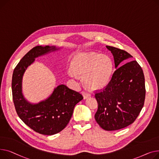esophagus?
Returning a JSON list of instances; mask_svg holds the SVG:
<instances>
[{"mask_svg":"<svg viewBox=\"0 0 159 159\" xmlns=\"http://www.w3.org/2000/svg\"><path fill=\"white\" fill-rule=\"evenodd\" d=\"M81 94H82L84 99H87V98H89L90 96V94H89V93H88L87 92H85V91H83L81 92Z\"/></svg>","mask_w":159,"mask_h":159,"instance_id":"1","label":"esophagus"}]
</instances>
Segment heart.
<instances>
[{"instance_id": "heart-1", "label": "heart", "mask_w": 159, "mask_h": 159, "mask_svg": "<svg viewBox=\"0 0 159 159\" xmlns=\"http://www.w3.org/2000/svg\"><path fill=\"white\" fill-rule=\"evenodd\" d=\"M70 65L69 75L83 76L84 84L92 90L105 88L113 72V62L108 56L94 52L76 54L72 58Z\"/></svg>"}]
</instances>
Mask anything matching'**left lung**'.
Wrapping results in <instances>:
<instances>
[{"instance_id": "8db88e82", "label": "left lung", "mask_w": 159, "mask_h": 159, "mask_svg": "<svg viewBox=\"0 0 159 159\" xmlns=\"http://www.w3.org/2000/svg\"><path fill=\"white\" fill-rule=\"evenodd\" d=\"M113 54L115 69L106 88L95 94L98 108L95 119L107 131H114L132 124L144 106L146 89L144 76L137 61H130L119 68L123 61L132 56L114 47L106 46Z\"/></svg>"}]
</instances>
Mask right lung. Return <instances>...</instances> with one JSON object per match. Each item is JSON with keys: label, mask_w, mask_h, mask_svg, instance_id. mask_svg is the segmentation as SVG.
<instances>
[{"label": "right lung", "mask_w": 159, "mask_h": 159, "mask_svg": "<svg viewBox=\"0 0 159 159\" xmlns=\"http://www.w3.org/2000/svg\"><path fill=\"white\" fill-rule=\"evenodd\" d=\"M56 46H36L21 59L12 77L13 99L16 113L23 122L40 134L52 135L59 133L68 125L75 105L83 98L79 92L60 85L45 100L31 103L22 94V79L35 58L60 50Z\"/></svg>", "instance_id": "add662e5"}]
</instances>
